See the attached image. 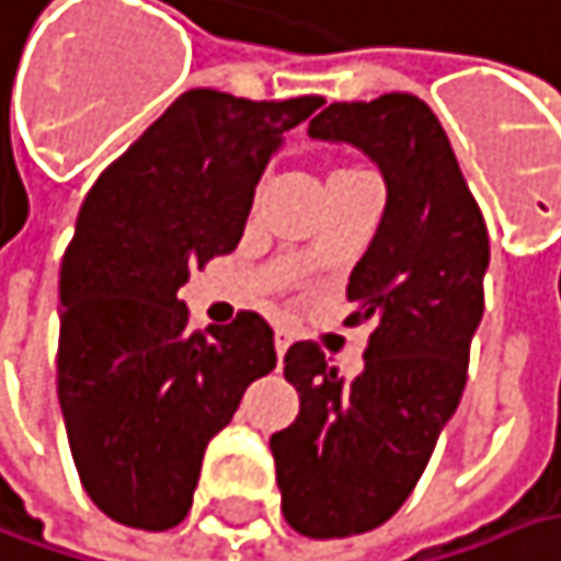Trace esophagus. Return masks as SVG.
Listing matches in <instances>:
<instances>
[{
	"instance_id": "esophagus-1",
	"label": "esophagus",
	"mask_w": 561,
	"mask_h": 561,
	"mask_svg": "<svg viewBox=\"0 0 561 561\" xmlns=\"http://www.w3.org/2000/svg\"><path fill=\"white\" fill-rule=\"evenodd\" d=\"M288 346H291V340H288V333H276V355H279V362L285 358V352H288Z\"/></svg>"
}]
</instances>
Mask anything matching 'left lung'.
Here are the masks:
<instances>
[{"label": "left lung", "instance_id": "left-lung-1", "mask_svg": "<svg viewBox=\"0 0 561 561\" xmlns=\"http://www.w3.org/2000/svg\"><path fill=\"white\" fill-rule=\"evenodd\" d=\"M378 164L387 203L348 276L371 320L365 368L336 378L313 343L285 352L298 419L270 438L285 520L313 540L380 527L410 499L467 387L489 234L438 116L412 94L330 104L308 126Z\"/></svg>", "mask_w": 561, "mask_h": 561}]
</instances>
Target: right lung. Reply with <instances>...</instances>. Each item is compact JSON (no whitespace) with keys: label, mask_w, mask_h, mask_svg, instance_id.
I'll return each instance as SVG.
<instances>
[{"label":"right lung","mask_w":561,"mask_h":561,"mask_svg":"<svg viewBox=\"0 0 561 561\" xmlns=\"http://www.w3.org/2000/svg\"><path fill=\"white\" fill-rule=\"evenodd\" d=\"M320 104L186 91L84 196L59 270L56 390L84 492L116 524H181L206 445L276 368L260 313L193 333L178 291L238 248L270 158Z\"/></svg>","instance_id":"1"}]
</instances>
